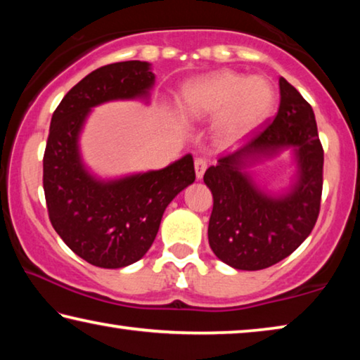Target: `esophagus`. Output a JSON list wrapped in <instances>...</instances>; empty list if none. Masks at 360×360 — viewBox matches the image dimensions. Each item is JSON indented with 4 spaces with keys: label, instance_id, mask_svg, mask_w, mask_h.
<instances>
[{
    "label": "esophagus",
    "instance_id": "esophagus-1",
    "mask_svg": "<svg viewBox=\"0 0 360 360\" xmlns=\"http://www.w3.org/2000/svg\"><path fill=\"white\" fill-rule=\"evenodd\" d=\"M206 168H208V162H206V158H202V157L195 158V173H197L198 179L203 178Z\"/></svg>",
    "mask_w": 360,
    "mask_h": 360
}]
</instances>
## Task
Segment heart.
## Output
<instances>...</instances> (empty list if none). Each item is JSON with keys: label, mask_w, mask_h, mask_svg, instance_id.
I'll return each instance as SVG.
<instances>
[{"label": "heart", "mask_w": 360, "mask_h": 360, "mask_svg": "<svg viewBox=\"0 0 360 360\" xmlns=\"http://www.w3.org/2000/svg\"><path fill=\"white\" fill-rule=\"evenodd\" d=\"M275 106V90L265 77L222 70L193 79L181 90L179 109L188 120L217 117L216 136L231 143L251 135Z\"/></svg>", "instance_id": "b5f03b06"}]
</instances>
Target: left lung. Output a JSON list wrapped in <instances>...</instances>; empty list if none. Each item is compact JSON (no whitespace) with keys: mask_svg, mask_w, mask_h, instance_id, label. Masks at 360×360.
<instances>
[{"mask_svg":"<svg viewBox=\"0 0 360 360\" xmlns=\"http://www.w3.org/2000/svg\"><path fill=\"white\" fill-rule=\"evenodd\" d=\"M270 124L203 176L212 193L208 240L212 252L236 270H264L290 255L311 233L321 210L324 149L313 108L284 77ZM295 149L299 174L288 194L273 198L242 172L248 162Z\"/></svg>","mask_w":360,"mask_h":360,"instance_id":"obj_1","label":"left lung"}]
</instances>
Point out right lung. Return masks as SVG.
Instances as JSON below:
<instances>
[{
	"label": "right lung",
	"instance_id": "obj_1",
	"mask_svg": "<svg viewBox=\"0 0 360 360\" xmlns=\"http://www.w3.org/2000/svg\"><path fill=\"white\" fill-rule=\"evenodd\" d=\"M148 62L101 66L77 82L52 114L42 186L52 227L72 252L101 268L135 264L154 243L169 202L195 181L191 154L167 168L100 181L85 169L79 133L90 109L146 98L154 85Z\"/></svg>",
	"mask_w": 360,
	"mask_h": 360
}]
</instances>
